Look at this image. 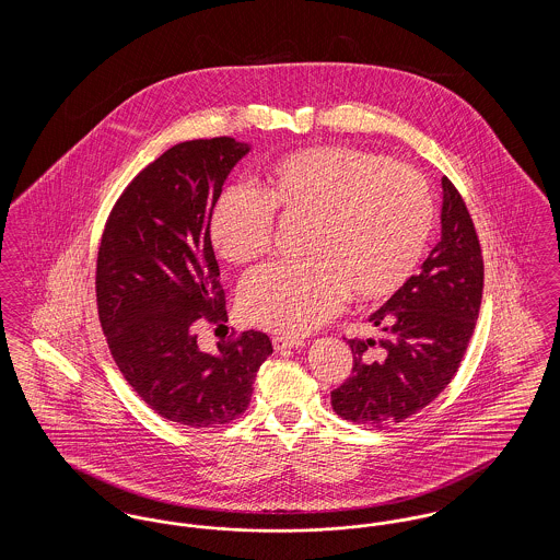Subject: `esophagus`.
<instances>
[{
	"label": "esophagus",
	"instance_id": "obj_1",
	"mask_svg": "<svg viewBox=\"0 0 560 560\" xmlns=\"http://www.w3.org/2000/svg\"><path fill=\"white\" fill-rule=\"evenodd\" d=\"M272 347L275 350H288V348L304 347L302 338H290V336H275L272 338Z\"/></svg>",
	"mask_w": 560,
	"mask_h": 560
}]
</instances>
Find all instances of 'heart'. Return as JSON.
Masks as SVG:
<instances>
[{
  "instance_id": "b5f03b06",
  "label": "heart",
  "mask_w": 560,
  "mask_h": 560,
  "mask_svg": "<svg viewBox=\"0 0 560 560\" xmlns=\"http://www.w3.org/2000/svg\"><path fill=\"white\" fill-rule=\"evenodd\" d=\"M272 212L308 220L306 262L270 265L240 290L252 325L302 336L334 317L350 292L380 302L420 267L434 224L424 176L354 147H315L275 161L258 190L226 188L213 203L208 235L231 265H249L272 243Z\"/></svg>"
}]
</instances>
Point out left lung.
I'll return each instance as SVG.
<instances>
[{
	"label": "left lung",
	"mask_w": 560,
	"mask_h": 560,
	"mask_svg": "<svg viewBox=\"0 0 560 560\" xmlns=\"http://www.w3.org/2000/svg\"><path fill=\"white\" fill-rule=\"evenodd\" d=\"M441 241L420 272L380 306L375 338H352V375L331 393L334 411L361 427L399 424L452 382L479 319L482 256L457 188L441 178Z\"/></svg>",
	"instance_id": "obj_1"
}]
</instances>
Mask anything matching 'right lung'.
Returning a JSON list of instances; mask_svg holds the SVG:
<instances>
[{
    "mask_svg": "<svg viewBox=\"0 0 560 560\" xmlns=\"http://www.w3.org/2000/svg\"><path fill=\"white\" fill-rule=\"evenodd\" d=\"M249 149L226 136L174 144L121 192L98 247L96 300L110 354L138 397L180 427L235 420L272 354L270 338L254 329L215 352L197 345L199 320H229L208 222Z\"/></svg>",
    "mask_w": 560,
    "mask_h": 560,
    "instance_id": "add662e5",
    "label": "right lung"
}]
</instances>
